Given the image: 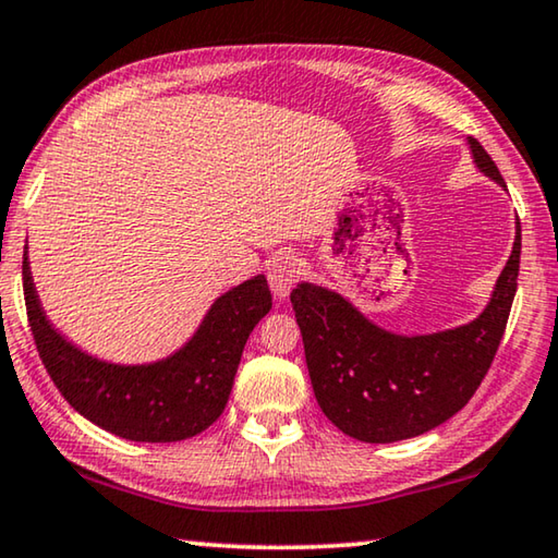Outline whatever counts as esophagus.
I'll use <instances>...</instances> for the list:
<instances>
[{
    "instance_id": "esophagus-1",
    "label": "esophagus",
    "mask_w": 558,
    "mask_h": 558,
    "mask_svg": "<svg viewBox=\"0 0 558 558\" xmlns=\"http://www.w3.org/2000/svg\"><path fill=\"white\" fill-rule=\"evenodd\" d=\"M300 276H303V263L298 260V255L280 253L268 265V282L276 298H288Z\"/></svg>"
}]
</instances>
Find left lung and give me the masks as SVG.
I'll return each instance as SVG.
<instances>
[{
    "instance_id": "obj_1",
    "label": "left lung",
    "mask_w": 558,
    "mask_h": 558,
    "mask_svg": "<svg viewBox=\"0 0 558 558\" xmlns=\"http://www.w3.org/2000/svg\"><path fill=\"white\" fill-rule=\"evenodd\" d=\"M476 166L504 185L497 163L470 138ZM521 228L484 313L454 330L387 332L342 295L311 282L290 293L317 404L344 435L387 445L439 427L472 400L507 330L519 278Z\"/></svg>"
}]
</instances>
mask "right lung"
Listing matches in <instances>:
<instances>
[{
  "instance_id": "add662e5",
  "label": "right lung",
  "mask_w": 558,
  "mask_h": 558,
  "mask_svg": "<svg viewBox=\"0 0 558 558\" xmlns=\"http://www.w3.org/2000/svg\"><path fill=\"white\" fill-rule=\"evenodd\" d=\"M22 286L34 342L57 390L96 427L131 441H181L210 427L226 410L247 335L272 307L268 280H245L216 300L183 350L123 367L88 357L49 325L26 253Z\"/></svg>"
}]
</instances>
